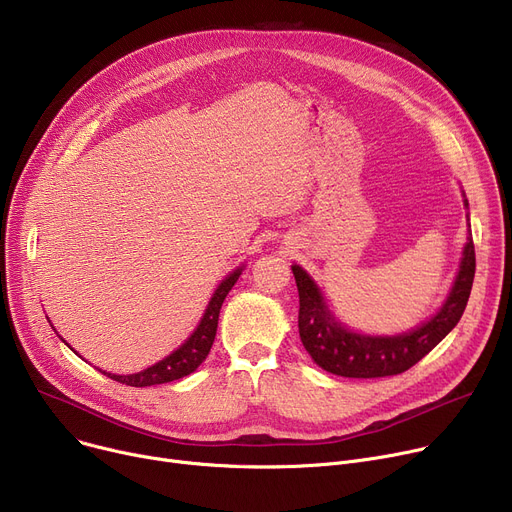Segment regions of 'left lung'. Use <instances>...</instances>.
<instances>
[{
	"mask_svg": "<svg viewBox=\"0 0 512 512\" xmlns=\"http://www.w3.org/2000/svg\"><path fill=\"white\" fill-rule=\"evenodd\" d=\"M292 274L300 298L298 333L311 358L323 370L339 374V377H393L420 362L459 323L473 286L475 247L469 236L455 286L442 309L422 327L395 337H368L348 331L329 315L319 288L306 276V271L292 265Z\"/></svg>",
	"mask_w": 512,
	"mask_h": 512,
	"instance_id": "8db88e82",
	"label": "left lung"
}]
</instances>
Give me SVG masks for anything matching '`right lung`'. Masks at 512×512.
I'll use <instances>...</instances> for the list:
<instances>
[{
  "instance_id": "1",
  "label": "right lung",
  "mask_w": 512,
  "mask_h": 512,
  "mask_svg": "<svg viewBox=\"0 0 512 512\" xmlns=\"http://www.w3.org/2000/svg\"><path fill=\"white\" fill-rule=\"evenodd\" d=\"M238 276H241V269H236L234 274H230L216 290L214 298L208 304V311L203 315L199 327L195 329V333L187 339V342L170 356H166L164 360H160L158 364L138 372V374H111V372H102L107 374L109 379L129 385V387H150V385H162V383H170L187 377L191 374L206 356L210 354V348L214 344L216 337V329H218V317H220V309L222 302L226 298V294L232 290V286L236 284Z\"/></svg>"
}]
</instances>
